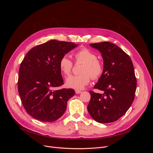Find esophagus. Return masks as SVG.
<instances>
[{"instance_id": "esophagus-1", "label": "esophagus", "mask_w": 153, "mask_h": 153, "mask_svg": "<svg viewBox=\"0 0 153 153\" xmlns=\"http://www.w3.org/2000/svg\"><path fill=\"white\" fill-rule=\"evenodd\" d=\"M75 92H76V94H80L82 91H81L80 90H75Z\"/></svg>"}]
</instances>
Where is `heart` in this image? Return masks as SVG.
I'll return each mask as SVG.
<instances>
[{
  "mask_svg": "<svg viewBox=\"0 0 153 153\" xmlns=\"http://www.w3.org/2000/svg\"><path fill=\"white\" fill-rule=\"evenodd\" d=\"M74 56L77 62L85 63L82 70L83 74L69 76L66 80V83L69 88L79 90L89 83L91 77L93 79H99L103 73V68L102 63L97 60L96 54L88 49L82 48L76 52ZM59 68L65 76L71 73L73 62L68 55L65 54L61 57Z\"/></svg>",
  "mask_w": 153,
  "mask_h": 153,
  "instance_id": "b5f03b06",
  "label": "heart"
}]
</instances>
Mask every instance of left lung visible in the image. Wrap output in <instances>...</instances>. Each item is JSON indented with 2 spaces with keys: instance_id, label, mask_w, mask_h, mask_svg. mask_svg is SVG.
<instances>
[{
  "instance_id": "1",
  "label": "left lung",
  "mask_w": 153,
  "mask_h": 153,
  "mask_svg": "<svg viewBox=\"0 0 153 153\" xmlns=\"http://www.w3.org/2000/svg\"><path fill=\"white\" fill-rule=\"evenodd\" d=\"M90 45L99 51L103 58V73L94 88L103 94L90 91L91 99L87 108L96 122L111 123L122 117L134 100L137 86L134 66L129 56L113 43Z\"/></svg>"
}]
</instances>
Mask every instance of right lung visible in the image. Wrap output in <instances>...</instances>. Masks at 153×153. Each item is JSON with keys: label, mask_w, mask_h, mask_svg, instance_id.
Wrapping results in <instances>:
<instances>
[{"label": "right lung", "mask_w": 153, "mask_h": 153, "mask_svg": "<svg viewBox=\"0 0 153 153\" xmlns=\"http://www.w3.org/2000/svg\"><path fill=\"white\" fill-rule=\"evenodd\" d=\"M78 46L51 40L30 50L22 62L18 91L26 111L34 119L54 122L66 111L73 89H56L63 84L59 68L61 57Z\"/></svg>", "instance_id": "obj_1"}]
</instances>
